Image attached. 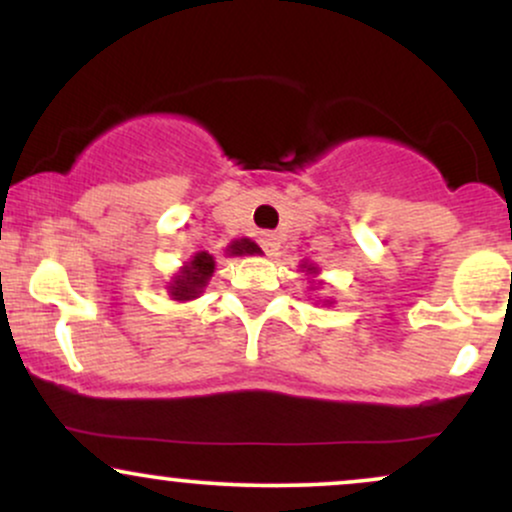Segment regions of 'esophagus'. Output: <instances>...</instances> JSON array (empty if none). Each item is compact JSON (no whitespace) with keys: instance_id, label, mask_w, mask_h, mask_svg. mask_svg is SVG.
I'll return each mask as SVG.
<instances>
[{"instance_id":"34e87169","label":"esophagus","mask_w":512,"mask_h":512,"mask_svg":"<svg viewBox=\"0 0 512 512\" xmlns=\"http://www.w3.org/2000/svg\"><path fill=\"white\" fill-rule=\"evenodd\" d=\"M260 245L267 255H276V250H279V238H276L274 233H262Z\"/></svg>"}]
</instances>
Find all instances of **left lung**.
<instances>
[{
	"mask_svg": "<svg viewBox=\"0 0 512 512\" xmlns=\"http://www.w3.org/2000/svg\"><path fill=\"white\" fill-rule=\"evenodd\" d=\"M301 272H305V276H308V279H310V284H313V286H315V284L322 286V281L315 279V276L320 274V267H317V264L303 260V262H301ZM322 305H334V301L330 298V301H322Z\"/></svg>",
	"mask_w": 512,
	"mask_h": 512,
	"instance_id": "obj_1",
	"label": "left lung"
}]
</instances>
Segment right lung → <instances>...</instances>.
<instances>
[{"instance_id": "right-lung-1", "label": "right lung", "mask_w": 512, "mask_h": 512, "mask_svg": "<svg viewBox=\"0 0 512 512\" xmlns=\"http://www.w3.org/2000/svg\"><path fill=\"white\" fill-rule=\"evenodd\" d=\"M260 245L250 238H238L233 240L231 245L226 248L228 257H243V255H260ZM216 262L214 255L209 252H197L192 260H187L182 267L170 276L168 281V296L170 301H178V303H187V301H195L207 289L211 274H214Z\"/></svg>"}]
</instances>
